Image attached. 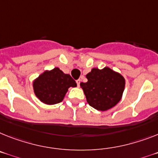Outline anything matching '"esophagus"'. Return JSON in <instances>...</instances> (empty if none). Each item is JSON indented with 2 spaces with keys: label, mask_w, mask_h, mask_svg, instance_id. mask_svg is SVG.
<instances>
[{
  "label": "esophagus",
  "mask_w": 158,
  "mask_h": 158,
  "mask_svg": "<svg viewBox=\"0 0 158 158\" xmlns=\"http://www.w3.org/2000/svg\"><path fill=\"white\" fill-rule=\"evenodd\" d=\"M80 82H81V79H78V80H76V83H77V85H78V87H79V86H80Z\"/></svg>",
  "instance_id": "obj_1"
}]
</instances>
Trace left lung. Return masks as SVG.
I'll list each match as a JSON object with an SVG mask.
<instances>
[{"instance_id": "obj_1", "label": "left lung", "mask_w": 158, "mask_h": 158, "mask_svg": "<svg viewBox=\"0 0 158 158\" xmlns=\"http://www.w3.org/2000/svg\"><path fill=\"white\" fill-rule=\"evenodd\" d=\"M87 83H80L87 103L98 111H107L121 99L125 79L120 73L108 67L92 68L86 75Z\"/></svg>"}]
</instances>
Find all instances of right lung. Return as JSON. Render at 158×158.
<instances>
[{"label":"right lung","instance_id":"right-lung-1","mask_svg":"<svg viewBox=\"0 0 158 158\" xmlns=\"http://www.w3.org/2000/svg\"><path fill=\"white\" fill-rule=\"evenodd\" d=\"M76 83L68 74H65L59 67L42 73L33 82L34 94L43 104L53 105L64 99L71 87H75Z\"/></svg>","mask_w":158,"mask_h":158}]
</instances>
